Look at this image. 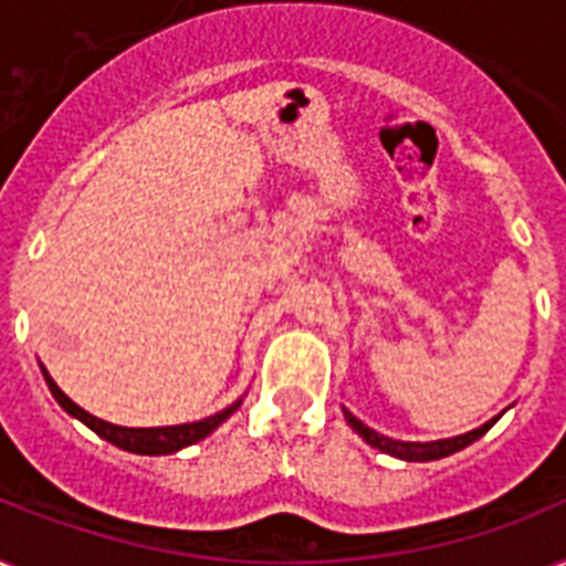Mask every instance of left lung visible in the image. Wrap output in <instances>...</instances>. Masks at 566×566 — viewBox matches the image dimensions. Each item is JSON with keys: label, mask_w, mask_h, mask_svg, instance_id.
Wrapping results in <instances>:
<instances>
[{"label": "left lung", "mask_w": 566, "mask_h": 566, "mask_svg": "<svg viewBox=\"0 0 566 566\" xmlns=\"http://www.w3.org/2000/svg\"><path fill=\"white\" fill-rule=\"evenodd\" d=\"M344 417H346V422H349V426H353V429L358 431V434H361V438L367 440L373 449L385 452V455L399 458V461H438V458H447V455H452V452H461V449L470 447V443H475V440L482 438L484 431L491 429L493 422L500 420V417H493V420H488L484 426H479V429L467 431V434H458V438L426 440V443H420V440H394V438H387V434H378L376 429L364 426V422L358 420L353 411H346V408H344Z\"/></svg>", "instance_id": "left-lung-1"}]
</instances>
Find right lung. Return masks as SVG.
Wrapping results in <instances>:
<instances>
[{
	"label": "right lung",
	"instance_id": "right-lung-1",
	"mask_svg": "<svg viewBox=\"0 0 566 566\" xmlns=\"http://www.w3.org/2000/svg\"><path fill=\"white\" fill-rule=\"evenodd\" d=\"M40 373L46 378L49 390L55 396V402L64 408L70 417L75 420H82L87 429H93L99 438H105L114 447L126 449V452H135V455H172V452H179L185 447H193L199 440H205L211 434L213 429H220L222 422L229 420L231 413L238 411L240 402H243V396H240L238 402H231L229 408H222L213 417H205V420L196 422H181V426H155V429H128V426H114L108 420H99V417H93L82 408V405H75L70 396L61 390V387L52 381V376L46 373V367L40 364Z\"/></svg>",
	"mask_w": 566,
	"mask_h": 566
}]
</instances>
